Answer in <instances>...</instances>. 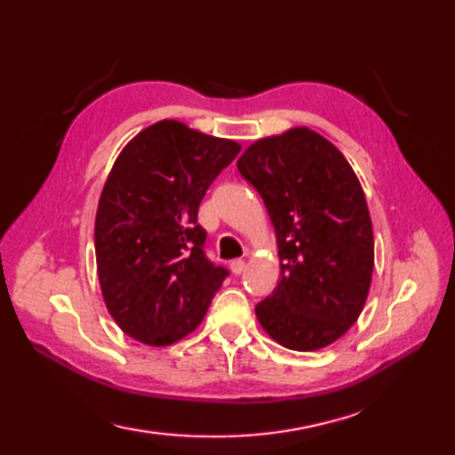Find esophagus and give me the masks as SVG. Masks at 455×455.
<instances>
[{
	"mask_svg": "<svg viewBox=\"0 0 455 455\" xmlns=\"http://www.w3.org/2000/svg\"><path fill=\"white\" fill-rule=\"evenodd\" d=\"M229 270L234 272L235 275H237V274H241L243 270H245V260H241V259L231 260V262H229Z\"/></svg>",
	"mask_w": 455,
	"mask_h": 455,
	"instance_id": "34e87169",
	"label": "esophagus"
}]
</instances>
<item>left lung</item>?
<instances>
[{
  "label": "left lung",
  "instance_id": "obj_1",
  "mask_svg": "<svg viewBox=\"0 0 455 455\" xmlns=\"http://www.w3.org/2000/svg\"><path fill=\"white\" fill-rule=\"evenodd\" d=\"M274 226L278 287L254 307L274 341L316 351L355 324L367 303L374 235L359 177L308 127L254 140L237 160Z\"/></svg>",
  "mask_w": 455,
  "mask_h": 455
}]
</instances>
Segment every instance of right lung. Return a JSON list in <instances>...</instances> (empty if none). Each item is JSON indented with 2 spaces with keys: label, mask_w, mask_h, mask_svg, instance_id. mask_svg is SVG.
<instances>
[{
  "label": "right lung",
  "mask_w": 455,
  "mask_h": 455,
  "mask_svg": "<svg viewBox=\"0 0 455 455\" xmlns=\"http://www.w3.org/2000/svg\"><path fill=\"white\" fill-rule=\"evenodd\" d=\"M239 150L162 119L116 158L96 210V270L108 313L132 339L172 346L203 323L228 270L206 259L198 204Z\"/></svg>",
  "instance_id": "right-lung-1"
}]
</instances>
